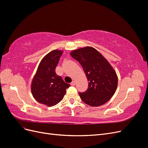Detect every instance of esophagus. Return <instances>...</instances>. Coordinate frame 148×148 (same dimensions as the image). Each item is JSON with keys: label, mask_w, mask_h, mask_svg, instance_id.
Here are the masks:
<instances>
[{"label": "esophagus", "mask_w": 148, "mask_h": 148, "mask_svg": "<svg viewBox=\"0 0 148 148\" xmlns=\"http://www.w3.org/2000/svg\"><path fill=\"white\" fill-rule=\"evenodd\" d=\"M75 84H76V82L73 80V81H72V82L71 83V85H72V86H75Z\"/></svg>", "instance_id": "esophagus-1"}]
</instances>
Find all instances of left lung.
<instances>
[{"label":"left lung","instance_id":"left-lung-1","mask_svg":"<svg viewBox=\"0 0 148 148\" xmlns=\"http://www.w3.org/2000/svg\"><path fill=\"white\" fill-rule=\"evenodd\" d=\"M71 56L81 64L89 82L87 90L79 92L82 100L92 107L104 104L117 89L118 78L115 70L93 47L80 48L73 51Z\"/></svg>","mask_w":148,"mask_h":148}]
</instances>
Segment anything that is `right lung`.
Returning <instances> with one entry per match:
<instances>
[{"label": "right lung", "instance_id": "obj_1", "mask_svg": "<svg viewBox=\"0 0 148 148\" xmlns=\"http://www.w3.org/2000/svg\"><path fill=\"white\" fill-rule=\"evenodd\" d=\"M62 52L52 51L43 58L31 84V92L34 99L49 107L57 104L63 99L66 89L70 86L56 73Z\"/></svg>", "mask_w": 148, "mask_h": 148}]
</instances>
